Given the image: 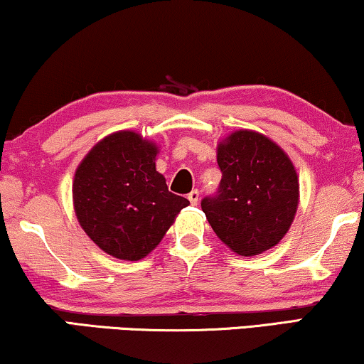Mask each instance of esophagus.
<instances>
[{
  "label": "esophagus",
  "mask_w": 364,
  "mask_h": 364,
  "mask_svg": "<svg viewBox=\"0 0 364 364\" xmlns=\"http://www.w3.org/2000/svg\"><path fill=\"white\" fill-rule=\"evenodd\" d=\"M188 200H191L192 205H197L198 200H200V193H198V191H192L191 193H188Z\"/></svg>",
  "instance_id": "obj_1"
}]
</instances>
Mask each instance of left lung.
Wrapping results in <instances>:
<instances>
[{"mask_svg": "<svg viewBox=\"0 0 364 364\" xmlns=\"http://www.w3.org/2000/svg\"><path fill=\"white\" fill-rule=\"evenodd\" d=\"M217 162L220 186L202 200L213 232L242 257L275 247L291 227L300 198L290 157L263 134L240 129L218 144Z\"/></svg>", "mask_w": 364, "mask_h": 364, "instance_id": "8db88e82", "label": "left lung"}]
</instances>
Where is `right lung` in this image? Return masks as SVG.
Listing matches in <instances>:
<instances>
[{"label":"right lung","instance_id":"right-lung-1","mask_svg":"<svg viewBox=\"0 0 364 364\" xmlns=\"http://www.w3.org/2000/svg\"><path fill=\"white\" fill-rule=\"evenodd\" d=\"M157 154L141 134L119 131L99 141L76 168L73 203L79 225L111 257H147L191 203L168 192L156 171Z\"/></svg>","mask_w":364,"mask_h":364}]
</instances>
